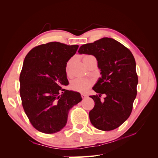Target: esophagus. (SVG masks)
Returning <instances> with one entry per match:
<instances>
[{
	"mask_svg": "<svg viewBox=\"0 0 158 158\" xmlns=\"http://www.w3.org/2000/svg\"><path fill=\"white\" fill-rule=\"evenodd\" d=\"M82 99H85L87 98V95L86 94H82Z\"/></svg>",
	"mask_w": 158,
	"mask_h": 158,
	"instance_id": "34e87169",
	"label": "esophagus"
}]
</instances>
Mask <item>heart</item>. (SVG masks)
Here are the masks:
<instances>
[{
	"label": "heart",
	"instance_id": "heart-1",
	"mask_svg": "<svg viewBox=\"0 0 158 158\" xmlns=\"http://www.w3.org/2000/svg\"><path fill=\"white\" fill-rule=\"evenodd\" d=\"M70 63H68L66 66V70H68ZM93 84L92 80L85 78H77L72 81L70 88L74 91L79 92H85Z\"/></svg>",
	"mask_w": 158,
	"mask_h": 158
}]
</instances>
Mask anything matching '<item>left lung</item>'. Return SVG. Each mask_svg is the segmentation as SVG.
<instances>
[{
    "label": "left lung",
    "instance_id": "left-lung-1",
    "mask_svg": "<svg viewBox=\"0 0 158 158\" xmlns=\"http://www.w3.org/2000/svg\"><path fill=\"white\" fill-rule=\"evenodd\" d=\"M80 54L94 55L102 77L93 87L98 95L89 113L91 123L99 130L109 131L120 127L131 115L136 97L138 76L131 51L112 38L103 37L81 46ZM102 94L106 95L103 101Z\"/></svg>",
    "mask_w": 158,
    "mask_h": 158
}]
</instances>
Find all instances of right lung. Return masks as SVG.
<instances>
[{"label":"right lung","instance_id":"right-lung-1","mask_svg":"<svg viewBox=\"0 0 158 158\" xmlns=\"http://www.w3.org/2000/svg\"><path fill=\"white\" fill-rule=\"evenodd\" d=\"M78 45L50 42L33 48L26 56L20 75V94L27 117L37 131H60L69 110L82 101L80 93L63 89L69 84L66 67Z\"/></svg>","mask_w":158,"mask_h":158}]
</instances>
